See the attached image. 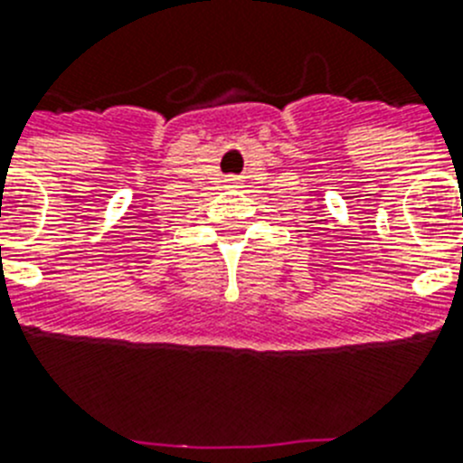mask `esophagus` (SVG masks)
I'll use <instances>...</instances> for the list:
<instances>
[{
	"instance_id": "esophagus-1",
	"label": "esophagus",
	"mask_w": 463,
	"mask_h": 463,
	"mask_svg": "<svg viewBox=\"0 0 463 463\" xmlns=\"http://www.w3.org/2000/svg\"><path fill=\"white\" fill-rule=\"evenodd\" d=\"M236 181H239V178H236V175H232V178H227L229 185H236Z\"/></svg>"
}]
</instances>
